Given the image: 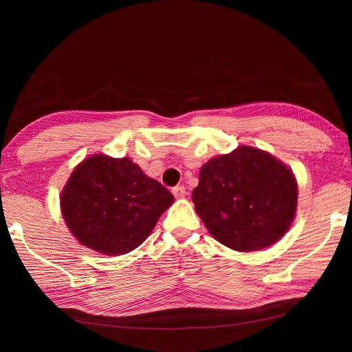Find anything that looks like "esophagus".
Listing matches in <instances>:
<instances>
[{
    "instance_id": "obj_1",
    "label": "esophagus",
    "mask_w": 352,
    "mask_h": 352,
    "mask_svg": "<svg viewBox=\"0 0 352 352\" xmlns=\"http://www.w3.org/2000/svg\"><path fill=\"white\" fill-rule=\"evenodd\" d=\"M172 193H174L175 198H184L186 195L184 186H175V188H172Z\"/></svg>"
}]
</instances>
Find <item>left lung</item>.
I'll return each instance as SVG.
<instances>
[{"instance_id":"8db88e82","label":"left lung","mask_w":352,"mask_h":352,"mask_svg":"<svg viewBox=\"0 0 352 352\" xmlns=\"http://www.w3.org/2000/svg\"><path fill=\"white\" fill-rule=\"evenodd\" d=\"M296 198L292 170L252 146L208 160L192 192L195 210L210 234L243 252L280 241L295 218Z\"/></svg>"}]
</instances>
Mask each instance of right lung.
Here are the masks:
<instances>
[{
	"label": "right lung",
	"mask_w": 352,
	"mask_h": 352,
	"mask_svg": "<svg viewBox=\"0 0 352 352\" xmlns=\"http://www.w3.org/2000/svg\"><path fill=\"white\" fill-rule=\"evenodd\" d=\"M172 203V193L129 157L104 154L81 162L60 197L71 233L81 245L106 256L136 250Z\"/></svg>",
	"instance_id": "right-lung-1"
}]
</instances>
